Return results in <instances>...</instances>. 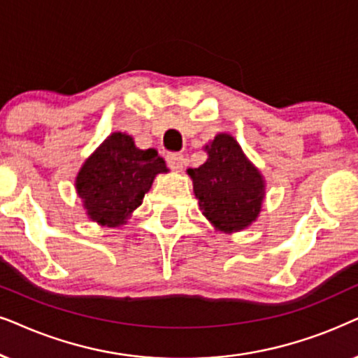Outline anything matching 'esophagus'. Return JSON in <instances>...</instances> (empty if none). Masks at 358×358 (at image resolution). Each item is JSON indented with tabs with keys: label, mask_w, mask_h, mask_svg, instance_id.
<instances>
[{
	"label": "esophagus",
	"mask_w": 358,
	"mask_h": 358,
	"mask_svg": "<svg viewBox=\"0 0 358 358\" xmlns=\"http://www.w3.org/2000/svg\"><path fill=\"white\" fill-rule=\"evenodd\" d=\"M166 161H168V166L176 173H179L184 166V156L179 155V152H171V155L166 156Z\"/></svg>",
	"instance_id": "esophagus-1"
}]
</instances>
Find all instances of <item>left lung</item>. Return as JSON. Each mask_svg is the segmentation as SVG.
Returning <instances> with one entry per match:
<instances>
[{
	"label": "left lung",
	"mask_w": 358,
	"mask_h": 358,
	"mask_svg": "<svg viewBox=\"0 0 358 358\" xmlns=\"http://www.w3.org/2000/svg\"><path fill=\"white\" fill-rule=\"evenodd\" d=\"M206 150L208 159L201 168L189 169L199 207L222 231L245 229L262 208V176L230 134H217Z\"/></svg>",
	"instance_id": "1"
}]
</instances>
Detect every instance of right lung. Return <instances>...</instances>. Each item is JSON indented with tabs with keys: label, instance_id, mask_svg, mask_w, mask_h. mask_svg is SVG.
<instances>
[{
	"label": "right lung",
	"instance_id": "right-lung-1",
	"mask_svg": "<svg viewBox=\"0 0 358 358\" xmlns=\"http://www.w3.org/2000/svg\"><path fill=\"white\" fill-rule=\"evenodd\" d=\"M166 171L156 150H138L131 136L113 133L83 164L77 192L90 219L118 227L141 206L156 174Z\"/></svg>",
	"mask_w": 358,
	"mask_h": 358
}]
</instances>
